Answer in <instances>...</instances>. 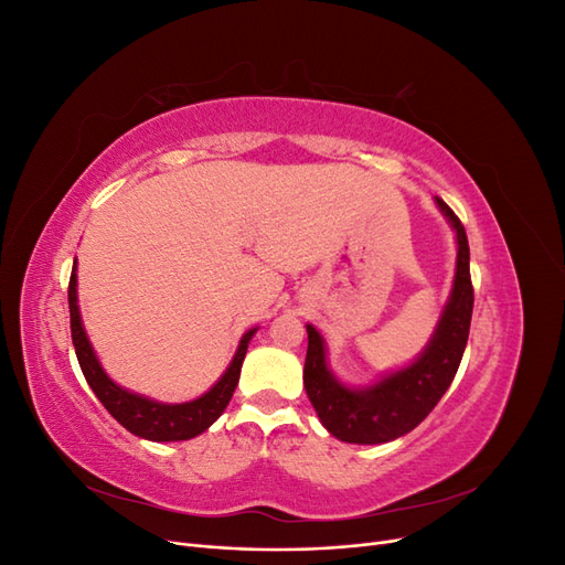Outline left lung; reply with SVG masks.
Instances as JSON below:
<instances>
[{"instance_id": "8db88e82", "label": "left lung", "mask_w": 565, "mask_h": 565, "mask_svg": "<svg viewBox=\"0 0 565 565\" xmlns=\"http://www.w3.org/2000/svg\"><path fill=\"white\" fill-rule=\"evenodd\" d=\"M436 202L457 233V270L436 334L413 365L388 374L374 386L349 388L332 377L324 361L322 337L313 324H306L309 349L303 386L324 429L344 443L377 446L413 431L448 391L465 355L473 311L469 243L459 216L440 198Z\"/></svg>"}]
</instances>
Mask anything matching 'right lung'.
<instances>
[{"label": "right lung", "mask_w": 565, "mask_h": 565, "mask_svg": "<svg viewBox=\"0 0 565 565\" xmlns=\"http://www.w3.org/2000/svg\"><path fill=\"white\" fill-rule=\"evenodd\" d=\"M77 266H73L71 273V282H67V306H71V332H73V347L77 353V361L82 367L84 380L92 386L96 393V398L104 403L108 413L125 426L127 431L134 436H141L148 440H188L195 438L202 431H207L210 426L224 413L233 391L237 386V380H241V367L247 353V344L256 330H249L243 339L241 347H237V353L233 358V363L228 370L204 396L191 401V403H181V405H164L156 403L143 396H136V393H129L127 388L117 386L108 374L100 367L98 358L94 355V349L89 344L87 334H84L82 328V318L77 309Z\"/></svg>", "instance_id": "add662e5"}]
</instances>
